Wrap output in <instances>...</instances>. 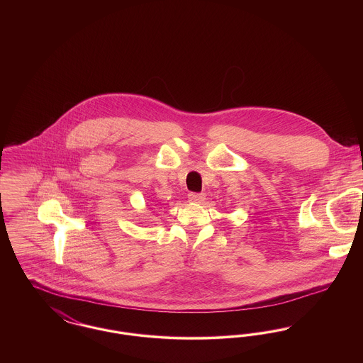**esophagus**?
<instances>
[{
	"label": "esophagus",
	"mask_w": 363,
	"mask_h": 363,
	"mask_svg": "<svg viewBox=\"0 0 363 363\" xmlns=\"http://www.w3.org/2000/svg\"><path fill=\"white\" fill-rule=\"evenodd\" d=\"M189 201L191 203H203L206 200V194L204 193H189Z\"/></svg>",
	"instance_id": "1"
}]
</instances>
